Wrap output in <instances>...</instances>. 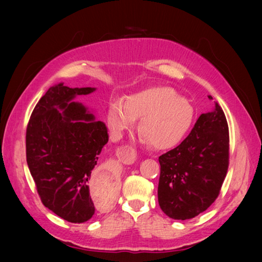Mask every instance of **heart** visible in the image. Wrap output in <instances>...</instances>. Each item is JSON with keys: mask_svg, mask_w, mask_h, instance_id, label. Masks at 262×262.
<instances>
[{"mask_svg": "<svg viewBox=\"0 0 262 262\" xmlns=\"http://www.w3.org/2000/svg\"><path fill=\"white\" fill-rule=\"evenodd\" d=\"M141 119L140 133L155 149L176 147L187 134L194 120V110L187 100L168 86H151L113 100L108 106L107 122L120 136Z\"/></svg>", "mask_w": 262, "mask_h": 262, "instance_id": "b5f03b06", "label": "heart"}]
</instances>
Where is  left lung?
<instances>
[{"label": "left lung", "instance_id": "8db88e82", "mask_svg": "<svg viewBox=\"0 0 262 262\" xmlns=\"http://www.w3.org/2000/svg\"><path fill=\"white\" fill-rule=\"evenodd\" d=\"M158 203L173 220H189L209 208L229 167V127L219 104L201 114L178 147L158 158Z\"/></svg>", "mask_w": 262, "mask_h": 262}]
</instances>
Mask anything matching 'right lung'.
Returning a JSON list of instances; mask_svg holds the SVG:
<instances>
[{
  "label": "right lung",
  "instance_id": "add662e5",
  "mask_svg": "<svg viewBox=\"0 0 262 262\" xmlns=\"http://www.w3.org/2000/svg\"><path fill=\"white\" fill-rule=\"evenodd\" d=\"M95 90L62 83L50 88L26 128V162L42 205L72 223H84L95 214L89 181L108 141L105 123L72 101Z\"/></svg>",
  "mask_w": 262,
  "mask_h": 262
}]
</instances>
